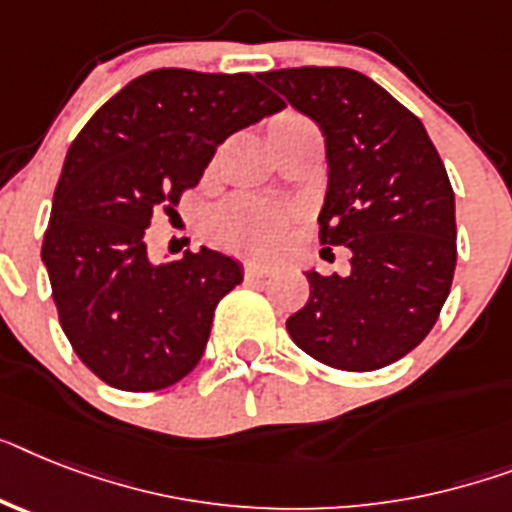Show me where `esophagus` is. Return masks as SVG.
Returning <instances> with one entry per match:
<instances>
[{"label":"esophagus","mask_w":512,"mask_h":512,"mask_svg":"<svg viewBox=\"0 0 512 512\" xmlns=\"http://www.w3.org/2000/svg\"><path fill=\"white\" fill-rule=\"evenodd\" d=\"M272 274H274V269H269V266L253 264V261H248V264H246V280L248 282L266 280V277H272Z\"/></svg>","instance_id":"esophagus-1"}]
</instances>
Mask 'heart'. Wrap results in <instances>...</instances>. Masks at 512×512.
I'll return each mask as SVG.
<instances>
[{
	"instance_id": "obj_1",
	"label": "heart",
	"mask_w": 512,
	"mask_h": 512,
	"mask_svg": "<svg viewBox=\"0 0 512 512\" xmlns=\"http://www.w3.org/2000/svg\"><path fill=\"white\" fill-rule=\"evenodd\" d=\"M290 214L256 201H232L211 219V235L227 248L248 256H272L282 248Z\"/></svg>"
}]
</instances>
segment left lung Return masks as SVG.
Masks as SVG:
<instances>
[{"label": "left lung", "instance_id": "1", "mask_svg": "<svg viewBox=\"0 0 512 512\" xmlns=\"http://www.w3.org/2000/svg\"><path fill=\"white\" fill-rule=\"evenodd\" d=\"M327 143L322 243L353 251L348 274L308 269L293 342L342 371L390 366L432 332L453 285L455 193L416 114L348 67L261 73Z\"/></svg>", "mask_w": 512, "mask_h": 512}]
</instances>
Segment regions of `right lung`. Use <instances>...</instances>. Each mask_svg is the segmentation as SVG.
<instances>
[{
    "label": "right lung",
    "mask_w": 512,
    "mask_h": 512,
    "mask_svg": "<svg viewBox=\"0 0 512 512\" xmlns=\"http://www.w3.org/2000/svg\"><path fill=\"white\" fill-rule=\"evenodd\" d=\"M285 109L248 73L159 67L130 80L65 156L41 246L59 324L78 358L117 390L151 392L188 374L217 303L243 282L222 251L151 261L146 227L198 185L227 135Z\"/></svg>",
    "instance_id": "add662e5"
}]
</instances>
